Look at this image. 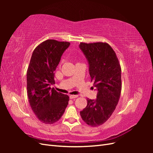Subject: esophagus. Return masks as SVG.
Instances as JSON below:
<instances>
[{"label":"esophagus","mask_w":153,"mask_h":153,"mask_svg":"<svg viewBox=\"0 0 153 153\" xmlns=\"http://www.w3.org/2000/svg\"><path fill=\"white\" fill-rule=\"evenodd\" d=\"M78 97L77 95H70L69 96V98L70 99H75V98H76Z\"/></svg>","instance_id":"34e87169"}]
</instances>
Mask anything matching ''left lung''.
I'll list each match as a JSON object with an SVG mask.
<instances>
[{
  "label": "left lung",
  "mask_w": 153,
  "mask_h": 153,
  "mask_svg": "<svg viewBox=\"0 0 153 153\" xmlns=\"http://www.w3.org/2000/svg\"><path fill=\"white\" fill-rule=\"evenodd\" d=\"M79 48L89 64L91 82L97 96L87 99V105L80 112L84 121L96 127L105 123L118 103L121 92V69L114 50L106 43H80Z\"/></svg>",
  "instance_id": "left-lung-1"
}]
</instances>
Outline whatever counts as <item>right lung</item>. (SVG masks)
Listing matches in <instances>:
<instances>
[{"instance_id":"right-lung-1","label":"right lung","mask_w":153,"mask_h":153,"mask_svg":"<svg viewBox=\"0 0 153 153\" xmlns=\"http://www.w3.org/2000/svg\"><path fill=\"white\" fill-rule=\"evenodd\" d=\"M69 42L54 39L44 41L37 47L27 73V89L30 105L40 121L51 124L61 119L68 105L69 96L50 86L55 84V71Z\"/></svg>"}]
</instances>
